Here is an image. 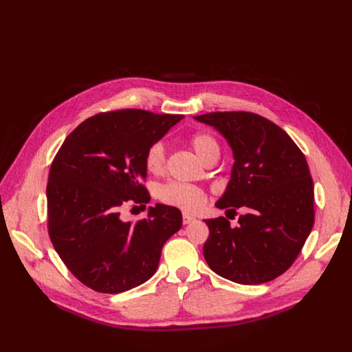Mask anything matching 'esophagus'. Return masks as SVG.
Segmentation results:
<instances>
[{
  "label": "esophagus",
  "mask_w": 352,
  "mask_h": 352,
  "mask_svg": "<svg viewBox=\"0 0 352 352\" xmlns=\"http://www.w3.org/2000/svg\"><path fill=\"white\" fill-rule=\"evenodd\" d=\"M182 221H184V224L186 226V224H190L192 221H195V217L190 216V214H188V213H184V214H182Z\"/></svg>",
  "instance_id": "obj_1"
}]
</instances>
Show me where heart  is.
Masks as SVG:
<instances>
[{
	"instance_id": "b5f03b06",
	"label": "heart",
	"mask_w": 352,
	"mask_h": 352,
	"mask_svg": "<svg viewBox=\"0 0 352 352\" xmlns=\"http://www.w3.org/2000/svg\"><path fill=\"white\" fill-rule=\"evenodd\" d=\"M193 152L204 163L219 159L220 146L217 140L209 133H196L189 140ZM144 164L148 173L162 174L166 168V147L162 142L153 143L147 148ZM159 197L164 204L179 208L182 210L193 212L205 204V193L196 186L179 182H171L160 188Z\"/></svg>"
}]
</instances>
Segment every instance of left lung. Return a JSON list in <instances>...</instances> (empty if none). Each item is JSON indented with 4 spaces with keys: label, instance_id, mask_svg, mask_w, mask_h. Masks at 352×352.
<instances>
[{
    "label": "left lung",
    "instance_id": "left-lung-1",
    "mask_svg": "<svg viewBox=\"0 0 352 352\" xmlns=\"http://www.w3.org/2000/svg\"><path fill=\"white\" fill-rule=\"evenodd\" d=\"M193 120L214 128L232 150L234 164L216 208L235 213L205 223L209 267L243 285L274 280L296 259L314 227V182L305 156L272 121L243 111L210 113Z\"/></svg>",
    "mask_w": 352,
    "mask_h": 352
}]
</instances>
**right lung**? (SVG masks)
<instances>
[{"mask_svg": "<svg viewBox=\"0 0 352 352\" xmlns=\"http://www.w3.org/2000/svg\"><path fill=\"white\" fill-rule=\"evenodd\" d=\"M184 116L121 110L83 121L64 140L47 184L48 234L69 272L89 288L120 294L152 277L163 245L182 227L174 206L157 204L132 224L129 199L147 204L140 179L147 148Z\"/></svg>", "mask_w": 352, "mask_h": 352, "instance_id": "obj_1", "label": "right lung"}]
</instances>
